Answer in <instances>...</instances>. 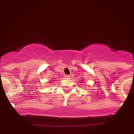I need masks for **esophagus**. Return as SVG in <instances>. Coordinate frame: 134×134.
Instances as JSON below:
<instances>
[{
	"mask_svg": "<svg viewBox=\"0 0 134 134\" xmlns=\"http://www.w3.org/2000/svg\"><path fill=\"white\" fill-rule=\"evenodd\" d=\"M70 77H71L70 75H65V77L66 78V79H70Z\"/></svg>",
	"mask_w": 134,
	"mask_h": 134,
	"instance_id": "34e87169",
	"label": "esophagus"
}]
</instances>
